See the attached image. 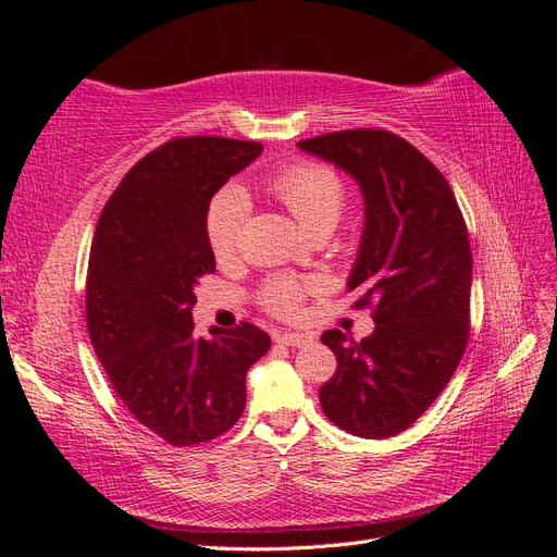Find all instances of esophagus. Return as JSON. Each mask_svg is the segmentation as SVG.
Segmentation results:
<instances>
[{
	"instance_id": "1",
	"label": "esophagus",
	"mask_w": 557,
	"mask_h": 557,
	"mask_svg": "<svg viewBox=\"0 0 557 557\" xmlns=\"http://www.w3.org/2000/svg\"><path fill=\"white\" fill-rule=\"evenodd\" d=\"M276 344L301 348V346H309L311 344V336L299 334V332H283V334H276Z\"/></svg>"
}]
</instances>
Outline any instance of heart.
Returning a JSON list of instances; mask_svg holds the SVG:
<instances>
[{"label":"heart","mask_w":557,"mask_h":557,"mask_svg":"<svg viewBox=\"0 0 557 557\" xmlns=\"http://www.w3.org/2000/svg\"><path fill=\"white\" fill-rule=\"evenodd\" d=\"M262 188L293 213L309 234L332 230L346 207V183L330 164L297 160L267 174ZM248 213L246 195L239 188L218 190L205 213L207 244L215 260H230L239 246V232ZM313 293V283L297 276H274L262 283L260 305L278 318H295L301 301Z\"/></svg>","instance_id":"1"}]
</instances>
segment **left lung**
<instances>
[{
	"mask_svg": "<svg viewBox=\"0 0 557 557\" xmlns=\"http://www.w3.org/2000/svg\"><path fill=\"white\" fill-rule=\"evenodd\" d=\"M360 183L364 232L348 290L372 309L374 332L327 330L336 356L320 387L323 413L364 440L411 428L442 395L469 342L471 248L448 181L416 146L376 127L297 144Z\"/></svg>",
	"mask_w": 557,
	"mask_h": 557,
	"instance_id": "1",
	"label": "left lung"
}]
</instances>
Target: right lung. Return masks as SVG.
Wrapping results in <instances>:
<instances>
[{
  "mask_svg": "<svg viewBox=\"0 0 557 557\" xmlns=\"http://www.w3.org/2000/svg\"><path fill=\"white\" fill-rule=\"evenodd\" d=\"M260 141L178 137L123 176L97 221L86 281L92 348L115 395L172 446L207 444L246 407V372L272 346L252 323L197 336L195 285L215 272L205 213Z\"/></svg>",
  "mask_w": 557,
  "mask_h": 557,
  "instance_id": "obj_1",
  "label": "right lung"
}]
</instances>
